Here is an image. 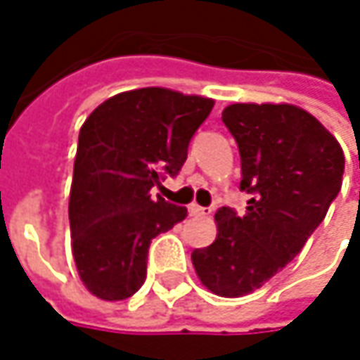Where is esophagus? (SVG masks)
Masks as SVG:
<instances>
[{
    "label": "esophagus",
    "instance_id": "esophagus-1",
    "mask_svg": "<svg viewBox=\"0 0 360 360\" xmlns=\"http://www.w3.org/2000/svg\"><path fill=\"white\" fill-rule=\"evenodd\" d=\"M212 210L210 208H204V206H198V204H191L189 206V214L191 217H208Z\"/></svg>",
    "mask_w": 360,
    "mask_h": 360
}]
</instances>
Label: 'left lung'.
I'll use <instances>...</instances> for the list:
<instances>
[{"label": "left lung", "mask_w": 360, "mask_h": 360, "mask_svg": "<svg viewBox=\"0 0 360 360\" xmlns=\"http://www.w3.org/2000/svg\"><path fill=\"white\" fill-rule=\"evenodd\" d=\"M223 122L238 141L246 214L219 208V233L191 252L200 281L240 298L281 271L321 225L344 175L338 139L307 110L290 104H231Z\"/></svg>", "instance_id": "left-lung-1"}]
</instances>
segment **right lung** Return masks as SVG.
<instances>
[{"label": "right lung", "mask_w": 360, "mask_h": 360, "mask_svg": "<svg viewBox=\"0 0 360 360\" xmlns=\"http://www.w3.org/2000/svg\"><path fill=\"white\" fill-rule=\"evenodd\" d=\"M214 102L162 87L124 91L89 114L79 133L68 219L72 256L85 288L124 300L146 281L158 233L187 217L150 189L175 177Z\"/></svg>", "instance_id": "right-lung-1"}]
</instances>
